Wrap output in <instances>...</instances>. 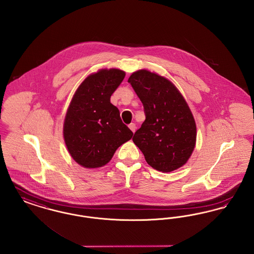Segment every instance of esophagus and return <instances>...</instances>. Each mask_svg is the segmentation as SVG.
<instances>
[{
	"label": "esophagus",
	"instance_id": "1",
	"mask_svg": "<svg viewBox=\"0 0 254 254\" xmlns=\"http://www.w3.org/2000/svg\"><path fill=\"white\" fill-rule=\"evenodd\" d=\"M129 128L131 129V131H132L133 133H134V132H135V129H136V126H135L134 123H130V124H129Z\"/></svg>",
	"mask_w": 254,
	"mask_h": 254
}]
</instances>
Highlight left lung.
I'll use <instances>...</instances> for the list:
<instances>
[{"mask_svg":"<svg viewBox=\"0 0 254 254\" xmlns=\"http://www.w3.org/2000/svg\"><path fill=\"white\" fill-rule=\"evenodd\" d=\"M128 82L145 114L133 143L154 169L171 172L180 168L196 143V124L185 98L170 81L146 69L133 72Z\"/></svg>","mask_w":254,"mask_h":254,"instance_id":"8db88e82","label":"left lung"}]
</instances>
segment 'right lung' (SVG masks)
<instances>
[{
  "instance_id": "add662e5",
  "label": "right lung",
  "mask_w": 254,
  "mask_h": 254,
  "mask_svg": "<svg viewBox=\"0 0 254 254\" xmlns=\"http://www.w3.org/2000/svg\"><path fill=\"white\" fill-rule=\"evenodd\" d=\"M124 77L121 69H101L83 81L72 97L63 133L70 156L83 167L105 165L133 136L110 100Z\"/></svg>"
}]
</instances>
